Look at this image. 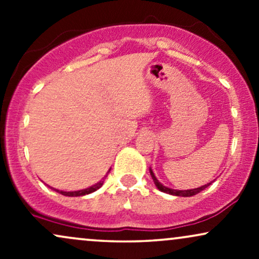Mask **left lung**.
Returning <instances> with one entry per match:
<instances>
[{"label": "left lung", "mask_w": 259, "mask_h": 259, "mask_svg": "<svg viewBox=\"0 0 259 259\" xmlns=\"http://www.w3.org/2000/svg\"><path fill=\"white\" fill-rule=\"evenodd\" d=\"M150 174H151V177H152L154 185H156V187L159 190V191L165 192V194L173 195V196H180V197H190V196H194V195H196V194H198V192H201L202 190H204V189H206V187H208V186L210 185V184H212V181H210V183L206 184V185L200 186V187H196V189L174 190V189H170V187L164 186V185H163V184H160L159 180L157 179L156 175H154V173H153L152 169H151V168H150Z\"/></svg>", "instance_id": "8db88e82"}]
</instances>
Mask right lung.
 <instances>
[{
	"label": "right lung",
	"mask_w": 259,
	"mask_h": 259,
	"mask_svg": "<svg viewBox=\"0 0 259 259\" xmlns=\"http://www.w3.org/2000/svg\"><path fill=\"white\" fill-rule=\"evenodd\" d=\"M109 170H111V169H109ZM109 170H108V173H109ZM106 177H107V175H106ZM105 178H103L102 180H100L99 183L95 184V185L88 187V189L78 190V191H62V190H57V189H53V190H55L56 192H58V194L64 195V196H69V197H78V196H85V195L92 194V192H95L96 190H99L100 187L103 185V183H105Z\"/></svg>",
	"instance_id": "add662e5"
}]
</instances>
